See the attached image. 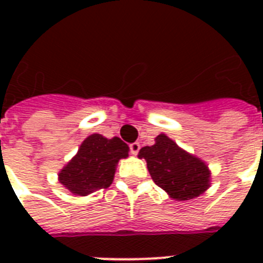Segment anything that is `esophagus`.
Masks as SVG:
<instances>
[{"label": "esophagus", "instance_id": "esophagus-1", "mask_svg": "<svg viewBox=\"0 0 263 263\" xmlns=\"http://www.w3.org/2000/svg\"><path fill=\"white\" fill-rule=\"evenodd\" d=\"M129 150H131V153L134 154V156H136V154H138L140 150V144L138 143V142H135V143H131L129 144Z\"/></svg>", "mask_w": 263, "mask_h": 263}]
</instances>
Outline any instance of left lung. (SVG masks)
Instances as JSON below:
<instances>
[{
	"mask_svg": "<svg viewBox=\"0 0 263 263\" xmlns=\"http://www.w3.org/2000/svg\"><path fill=\"white\" fill-rule=\"evenodd\" d=\"M153 181L172 199L190 200L202 195L210 187V169L204 161L183 150L165 134L156 138V143L139 150Z\"/></svg>",
	"mask_w": 263,
	"mask_h": 263,
	"instance_id": "left-lung-1",
	"label": "left lung"
}]
</instances>
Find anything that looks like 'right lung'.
Returning <instances> with one entry per match:
<instances>
[{
	"label": "right lung",
	"instance_id": "1",
	"mask_svg": "<svg viewBox=\"0 0 263 263\" xmlns=\"http://www.w3.org/2000/svg\"><path fill=\"white\" fill-rule=\"evenodd\" d=\"M129 147L115 136L92 134L82 142L76 156L59 172V181L73 195L86 196L113 183L116 168Z\"/></svg>",
	"mask_w": 263,
	"mask_h": 263
}]
</instances>
